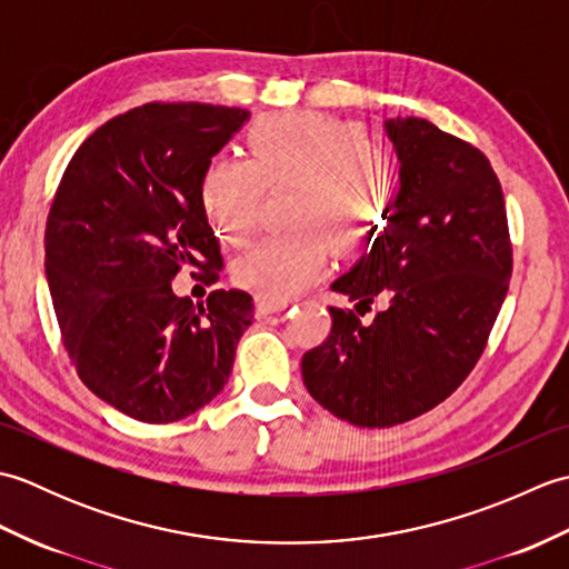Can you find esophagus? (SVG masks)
Returning <instances> with one entry per match:
<instances>
[{
    "label": "esophagus",
    "mask_w": 569,
    "mask_h": 569,
    "mask_svg": "<svg viewBox=\"0 0 569 569\" xmlns=\"http://www.w3.org/2000/svg\"><path fill=\"white\" fill-rule=\"evenodd\" d=\"M291 306L288 298H276V296H257V312L259 316H273V312H281Z\"/></svg>",
    "instance_id": "1"
}]
</instances>
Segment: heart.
Instances as JSON below:
<instances>
[{
    "instance_id": "heart-1",
    "label": "heart",
    "mask_w": 569,
    "mask_h": 569,
    "mask_svg": "<svg viewBox=\"0 0 569 569\" xmlns=\"http://www.w3.org/2000/svg\"><path fill=\"white\" fill-rule=\"evenodd\" d=\"M251 161L214 159L202 176V204L227 244L257 234L263 188L296 183L288 222L234 266L239 286L259 296H296L328 273L335 249L352 253L389 217L391 159L357 124L322 112L263 117L249 131Z\"/></svg>"
}]
</instances>
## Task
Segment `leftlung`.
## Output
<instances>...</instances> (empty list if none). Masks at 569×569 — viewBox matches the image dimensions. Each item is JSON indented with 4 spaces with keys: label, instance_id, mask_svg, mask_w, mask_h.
<instances>
[{
    "label": "left lung",
    "instance_id": "obj_1",
    "mask_svg": "<svg viewBox=\"0 0 569 569\" xmlns=\"http://www.w3.org/2000/svg\"><path fill=\"white\" fill-rule=\"evenodd\" d=\"M398 190L383 232L330 286L369 310L330 308L332 330L303 357V381L332 416L391 428L442 403L487 347L511 278L501 183L471 143L428 119L383 122Z\"/></svg>",
    "mask_w": 569,
    "mask_h": 569
}]
</instances>
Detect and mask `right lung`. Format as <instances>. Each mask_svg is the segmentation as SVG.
I'll return each instance as SVG.
<instances>
[{
    "label": "right lung",
    "instance_id": "right-lung-1",
    "mask_svg": "<svg viewBox=\"0 0 569 569\" xmlns=\"http://www.w3.org/2000/svg\"><path fill=\"white\" fill-rule=\"evenodd\" d=\"M249 122L247 110L151 102L104 122L72 156L46 222V278L82 383L141 422H173L224 389L249 293L212 291L208 306L171 281L202 269L220 244L202 204L212 156Z\"/></svg>",
    "mask_w": 569,
    "mask_h": 569
}]
</instances>
